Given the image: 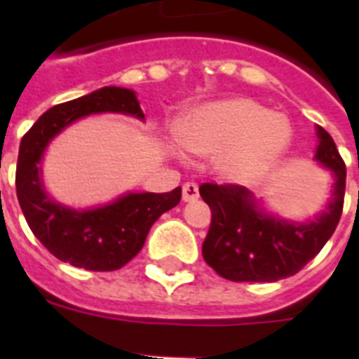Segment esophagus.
I'll return each mask as SVG.
<instances>
[{
	"instance_id": "1",
	"label": "esophagus",
	"mask_w": 359,
	"mask_h": 359,
	"mask_svg": "<svg viewBox=\"0 0 359 359\" xmlns=\"http://www.w3.org/2000/svg\"><path fill=\"white\" fill-rule=\"evenodd\" d=\"M197 197H199V188H197L196 182H186V184L182 186V199L188 203L196 201Z\"/></svg>"
}]
</instances>
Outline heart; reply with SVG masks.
<instances>
[{"label": "heart", "mask_w": 359, "mask_h": 359, "mask_svg": "<svg viewBox=\"0 0 359 359\" xmlns=\"http://www.w3.org/2000/svg\"><path fill=\"white\" fill-rule=\"evenodd\" d=\"M179 140L194 154H218L216 169L227 180L253 184L283 158L290 126L250 98H231L191 111L180 124Z\"/></svg>", "instance_id": "heart-1"}]
</instances>
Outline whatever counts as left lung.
Masks as SVG:
<instances>
[{
	"label": "left lung",
	"mask_w": 359,
	"mask_h": 359,
	"mask_svg": "<svg viewBox=\"0 0 359 359\" xmlns=\"http://www.w3.org/2000/svg\"><path fill=\"white\" fill-rule=\"evenodd\" d=\"M318 162L335 175L332 199L307 224L285 222L262 212L251 191L238 184L203 182V201L212 212L203 242V259L229 281H278L294 276L323 250L339 224L345 203L346 168L332 135L318 126Z\"/></svg>",
	"instance_id": "obj_1"
}]
</instances>
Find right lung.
<instances>
[{
    "label": "right lung",
    "mask_w": 359,
    "mask_h": 359,
    "mask_svg": "<svg viewBox=\"0 0 359 359\" xmlns=\"http://www.w3.org/2000/svg\"><path fill=\"white\" fill-rule=\"evenodd\" d=\"M100 111L145 119L134 91L123 87H102L53 106L22 137L16 196L29 229L53 257L93 272H111L140 253L152 224L179 205L182 191L179 186L165 194H128L111 205L81 212L53 203L42 190L39 177V163L48 141L76 119Z\"/></svg>",
    "instance_id": "right-lung-1"
}]
</instances>
